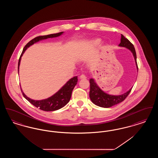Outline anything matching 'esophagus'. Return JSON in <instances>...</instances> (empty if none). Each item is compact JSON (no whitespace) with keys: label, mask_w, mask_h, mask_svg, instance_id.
<instances>
[{"label":"esophagus","mask_w":158,"mask_h":158,"mask_svg":"<svg viewBox=\"0 0 158 158\" xmlns=\"http://www.w3.org/2000/svg\"><path fill=\"white\" fill-rule=\"evenodd\" d=\"M79 78H80V79H86V76L85 75L82 74V75H81L79 76Z\"/></svg>","instance_id":"1"}]
</instances>
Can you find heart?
<instances>
[{"instance_id":"b5f03b06","label":"heart","mask_w":158,"mask_h":158,"mask_svg":"<svg viewBox=\"0 0 158 158\" xmlns=\"http://www.w3.org/2000/svg\"><path fill=\"white\" fill-rule=\"evenodd\" d=\"M99 43V40H95V41H94V43H95V44H98Z\"/></svg>"}]
</instances>
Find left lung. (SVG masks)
Instances as JSON below:
<instances>
[{"instance_id":"left-lung-1","label":"left lung","mask_w":158,"mask_h":158,"mask_svg":"<svg viewBox=\"0 0 158 158\" xmlns=\"http://www.w3.org/2000/svg\"><path fill=\"white\" fill-rule=\"evenodd\" d=\"M121 43L119 44L120 47H126L129 49L134 56L135 59V63L137 65V68L138 69L137 63L136 61V53L135 48L133 44L128 40L127 38L121 34ZM90 82V91H89V97L92 102L97 106L103 107V108H109L113 105L118 104L123 101L126 98H127L128 94L131 92V89L127 91V92L120 95H111L105 93L104 91L101 90L98 87L97 84L95 82L93 79H90L89 80Z\"/></svg>"}]
</instances>
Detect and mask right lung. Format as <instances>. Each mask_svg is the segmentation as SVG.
Segmentation results:
<instances>
[{
	"label": "right lung",
	"instance_id": "add662e5",
	"mask_svg": "<svg viewBox=\"0 0 158 158\" xmlns=\"http://www.w3.org/2000/svg\"><path fill=\"white\" fill-rule=\"evenodd\" d=\"M63 32H60L59 33L50 34V35H47L38 36V37L34 38V39L31 40L30 41L28 42L24 47L23 52L20 56L19 59L18 61V71H19V66L20 64L21 57L23 56V54L28 47H29L30 45H32L35 43H37L38 41H39L40 40H44V39L49 38L57 37L58 36H60L61 34H63ZM77 76L73 77V78L70 79L68 82L66 83L60 89V90H59L57 93H56L54 95L52 96L50 98L43 99V100H40V101L33 100V99H31L30 98L27 97L24 94V93L23 92L21 89V90L22 92L23 97L25 99H27L32 105H34L37 108H38L39 109L45 111H53L57 110H59L60 108H61L62 107H63L66 105L69 102L70 98H71V96H72V91L73 90L76 85L77 84Z\"/></svg>",
	"mask_w": 158,
	"mask_h": 158
}]
</instances>
